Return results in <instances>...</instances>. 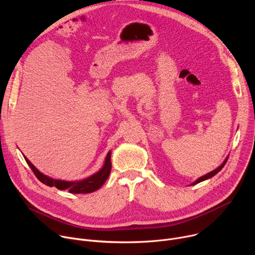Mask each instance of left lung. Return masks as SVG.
Wrapping results in <instances>:
<instances>
[{
	"mask_svg": "<svg viewBox=\"0 0 255 255\" xmlns=\"http://www.w3.org/2000/svg\"><path fill=\"white\" fill-rule=\"evenodd\" d=\"M227 160H228V157H226L225 158V160L223 161V163L220 165V166H218L216 169H214L213 171H211V172H209V173H207V174H205V175H203V176H201V177H199L197 180H195L193 184H191V186H194V185H197V184H199V183H201V181H204V180H206V179H208V178H211L212 176H214V175H216L218 172H219L223 167H224V165H225V163L227 162Z\"/></svg>",
	"mask_w": 255,
	"mask_h": 255,
	"instance_id": "1",
	"label": "left lung"
}]
</instances>
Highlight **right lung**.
I'll return each mask as SVG.
<instances>
[{
    "mask_svg": "<svg viewBox=\"0 0 255 255\" xmlns=\"http://www.w3.org/2000/svg\"><path fill=\"white\" fill-rule=\"evenodd\" d=\"M24 158L30 168L33 170L34 174L36 175L42 184L48 186V187H55L56 189L60 191H68L71 194H89L93 193L97 190H99L104 184L105 181L108 179L109 175H110L112 163H111V151H109L106 158L104 165L102 168L97 171L96 173L92 174L91 176L80 179V180H62V179H54L42 172H40L37 168H36L30 160L24 155Z\"/></svg>",
    "mask_w": 255,
    "mask_h": 255,
    "instance_id": "1",
    "label": "right lung"
}]
</instances>
